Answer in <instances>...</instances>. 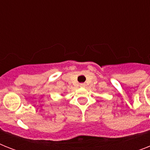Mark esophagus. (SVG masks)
<instances>
[{
	"instance_id": "esophagus-1",
	"label": "esophagus",
	"mask_w": 150,
	"mask_h": 150,
	"mask_svg": "<svg viewBox=\"0 0 150 150\" xmlns=\"http://www.w3.org/2000/svg\"><path fill=\"white\" fill-rule=\"evenodd\" d=\"M80 87H82V88H84V87H86V84L85 83H81V84L79 85Z\"/></svg>"
}]
</instances>
